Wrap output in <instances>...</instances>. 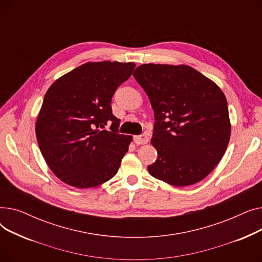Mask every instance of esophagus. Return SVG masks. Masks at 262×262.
Segmentation results:
<instances>
[{
	"label": "esophagus",
	"mask_w": 262,
	"mask_h": 262,
	"mask_svg": "<svg viewBox=\"0 0 262 262\" xmlns=\"http://www.w3.org/2000/svg\"><path fill=\"white\" fill-rule=\"evenodd\" d=\"M134 142L137 145H141V144H146L148 142V137L143 134V135H139V136H135L134 137Z\"/></svg>",
	"instance_id": "34e87169"
}]
</instances>
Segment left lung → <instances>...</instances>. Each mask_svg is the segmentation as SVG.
<instances>
[{
  "mask_svg": "<svg viewBox=\"0 0 262 262\" xmlns=\"http://www.w3.org/2000/svg\"><path fill=\"white\" fill-rule=\"evenodd\" d=\"M154 110L153 146L157 160L148 173L186 187L207 176L222 159L230 138L222 90L186 64H141L133 73Z\"/></svg>",
  "mask_w": 262,
  "mask_h": 262,
  "instance_id": "8db88e82",
  "label": "left lung"
}]
</instances>
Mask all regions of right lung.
Here are the masks:
<instances>
[{"label":"right lung","mask_w":262,"mask_h":262,"mask_svg":"<svg viewBox=\"0 0 262 262\" xmlns=\"http://www.w3.org/2000/svg\"><path fill=\"white\" fill-rule=\"evenodd\" d=\"M134 62L81 64L55 80L36 121L39 148L52 172L67 185L92 188L113 178L132 136L118 134L112 98ZM105 125L111 130H104Z\"/></svg>","instance_id":"right-lung-1"}]
</instances>
